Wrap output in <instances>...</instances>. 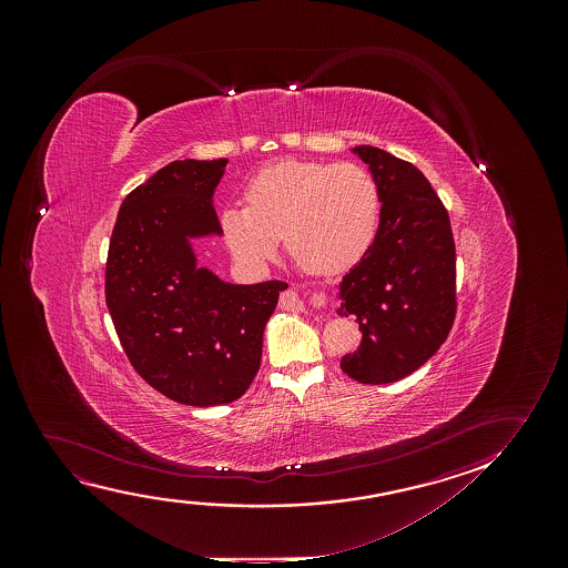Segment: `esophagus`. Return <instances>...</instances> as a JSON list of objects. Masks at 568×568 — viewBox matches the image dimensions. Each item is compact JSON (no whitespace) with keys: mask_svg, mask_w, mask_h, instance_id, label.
Listing matches in <instances>:
<instances>
[{"mask_svg":"<svg viewBox=\"0 0 568 568\" xmlns=\"http://www.w3.org/2000/svg\"><path fill=\"white\" fill-rule=\"evenodd\" d=\"M280 304L281 308H285V311H303L304 308L303 298L295 291L281 293Z\"/></svg>","mask_w":568,"mask_h":568,"instance_id":"esophagus-1","label":"esophagus"}]
</instances>
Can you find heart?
Here are the masks:
<instances>
[{"mask_svg": "<svg viewBox=\"0 0 568 568\" xmlns=\"http://www.w3.org/2000/svg\"><path fill=\"white\" fill-rule=\"evenodd\" d=\"M246 205H226L219 229L241 264H267L285 239L288 256L318 275L347 272L373 246L381 187L357 163L280 161L244 186Z\"/></svg>", "mask_w": 568, "mask_h": 568, "instance_id": "1", "label": "heart"}]
</instances>
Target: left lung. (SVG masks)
Wrapping results in <instances>:
<instances>
[{
	"mask_svg": "<svg viewBox=\"0 0 568 568\" xmlns=\"http://www.w3.org/2000/svg\"><path fill=\"white\" fill-rule=\"evenodd\" d=\"M381 187L373 246L343 275L342 316L355 314L363 342L342 358L361 384H389L435 355L456 318V244L448 211L425 174L388 151L353 149Z\"/></svg>",
	"mask_w": 568,
	"mask_h": 568,
	"instance_id": "left-lung-1",
	"label": "left lung"
}]
</instances>
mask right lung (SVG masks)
<instances>
[{"mask_svg":"<svg viewBox=\"0 0 568 568\" xmlns=\"http://www.w3.org/2000/svg\"><path fill=\"white\" fill-rule=\"evenodd\" d=\"M226 159L174 161L125 195L104 295L135 373L179 404H231L250 388L283 281L231 285L195 267L187 239L221 233L211 203Z\"/></svg>","mask_w":568,"mask_h":568,"instance_id":"1","label":"right lung"}]
</instances>
